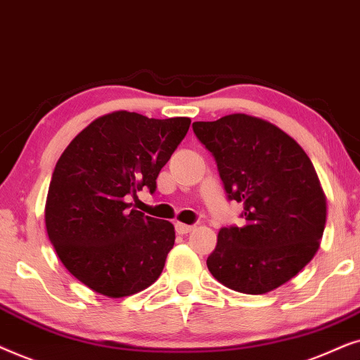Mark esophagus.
<instances>
[{
    "mask_svg": "<svg viewBox=\"0 0 360 360\" xmlns=\"http://www.w3.org/2000/svg\"><path fill=\"white\" fill-rule=\"evenodd\" d=\"M193 230H194L193 225L181 224V222H177V224H176V232H177V233H181V236H186V233L193 232Z\"/></svg>",
    "mask_w": 360,
    "mask_h": 360,
    "instance_id": "1",
    "label": "esophagus"
}]
</instances>
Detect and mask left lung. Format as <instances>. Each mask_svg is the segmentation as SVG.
Returning <instances> with one entry per match:
<instances>
[{
  "mask_svg": "<svg viewBox=\"0 0 360 360\" xmlns=\"http://www.w3.org/2000/svg\"><path fill=\"white\" fill-rule=\"evenodd\" d=\"M193 130L245 220L220 229L209 271L238 293H268L298 275L319 248L326 195L313 162L283 130L245 113L195 122Z\"/></svg>",
  "mask_w": 360,
  "mask_h": 360,
  "instance_id": "1",
  "label": "left lung"
}]
</instances>
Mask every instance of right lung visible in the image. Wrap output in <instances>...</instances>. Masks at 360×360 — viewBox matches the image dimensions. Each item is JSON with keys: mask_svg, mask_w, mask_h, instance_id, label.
Returning a JSON list of instances; mask_svg holds the SVG:
<instances>
[{"mask_svg": "<svg viewBox=\"0 0 360 360\" xmlns=\"http://www.w3.org/2000/svg\"><path fill=\"white\" fill-rule=\"evenodd\" d=\"M186 117L156 120L113 112L89 124L52 172L46 229L64 266L85 286L123 298L160 278L174 227L131 209L128 198L156 191V177L189 130Z\"/></svg>", "mask_w": 360, "mask_h": 360, "instance_id": "add662e5", "label": "right lung"}]
</instances>
